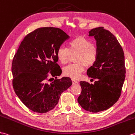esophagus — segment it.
Returning <instances> with one entry per match:
<instances>
[{"instance_id": "1", "label": "esophagus", "mask_w": 135, "mask_h": 135, "mask_svg": "<svg viewBox=\"0 0 135 135\" xmlns=\"http://www.w3.org/2000/svg\"><path fill=\"white\" fill-rule=\"evenodd\" d=\"M72 83H73V84H76L78 83V81L76 80H75V79H72Z\"/></svg>"}]
</instances>
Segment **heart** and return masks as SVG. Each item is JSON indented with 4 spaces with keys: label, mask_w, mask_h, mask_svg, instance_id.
Here are the masks:
<instances>
[{
    "label": "heart",
    "mask_w": 135,
    "mask_h": 135,
    "mask_svg": "<svg viewBox=\"0 0 135 135\" xmlns=\"http://www.w3.org/2000/svg\"><path fill=\"white\" fill-rule=\"evenodd\" d=\"M71 55L76 54L75 61L76 63L69 64L63 68V74L74 79H78L84 70L85 66L91 67L98 60V47L83 37H78L72 40L68 44V49L60 47L56 52L57 60L60 63H67Z\"/></svg>",
    "instance_id": "heart-1"
}]
</instances>
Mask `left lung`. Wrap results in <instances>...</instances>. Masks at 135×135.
Segmentation results:
<instances>
[{
    "mask_svg": "<svg viewBox=\"0 0 135 135\" xmlns=\"http://www.w3.org/2000/svg\"><path fill=\"white\" fill-rule=\"evenodd\" d=\"M89 36H94L99 50L98 60L89 67L88 77L97 79L94 84L80 82L79 104L87 111L97 113L107 110L118 100L126 78L123 50L116 37L103 27L92 29Z\"/></svg>",
    "mask_w": 135,
    "mask_h": 135,
    "instance_id": "obj_1",
    "label": "left lung"
}]
</instances>
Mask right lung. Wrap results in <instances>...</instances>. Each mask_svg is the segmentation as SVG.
<instances>
[{
  "instance_id": "1",
  "label": "right lung",
  "mask_w": 135,
  "mask_h": 135,
  "mask_svg": "<svg viewBox=\"0 0 135 135\" xmlns=\"http://www.w3.org/2000/svg\"><path fill=\"white\" fill-rule=\"evenodd\" d=\"M69 37L60 28H37L25 36L13 57V89L24 104L35 112L53 109L61 93L72 84L68 77L48 82L51 79H48V74L55 79L61 74L56 63V52Z\"/></svg>"
}]
</instances>
